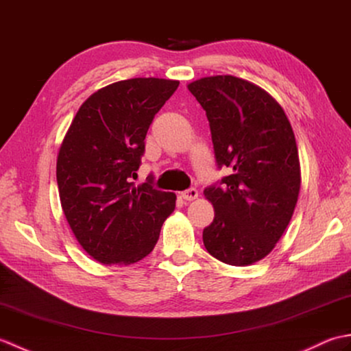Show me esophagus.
Returning a JSON list of instances; mask_svg holds the SVG:
<instances>
[{"mask_svg":"<svg viewBox=\"0 0 351 351\" xmlns=\"http://www.w3.org/2000/svg\"><path fill=\"white\" fill-rule=\"evenodd\" d=\"M197 196H199V191L196 189H189V190L181 193V197L184 200H195V199H197Z\"/></svg>","mask_w":351,"mask_h":351,"instance_id":"34e87169","label":"esophagus"}]
</instances>
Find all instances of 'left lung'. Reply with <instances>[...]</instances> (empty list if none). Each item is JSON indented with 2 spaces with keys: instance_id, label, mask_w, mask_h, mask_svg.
Segmentation results:
<instances>
[{
  "instance_id": "obj_1",
  "label": "left lung",
  "mask_w": 351,
  "mask_h": 351,
  "mask_svg": "<svg viewBox=\"0 0 351 351\" xmlns=\"http://www.w3.org/2000/svg\"><path fill=\"white\" fill-rule=\"evenodd\" d=\"M187 87L206 111L217 167L230 173L204 191L215 211L205 247L229 265L258 263L285 232L299 197L293 128L273 96L245 80L215 75Z\"/></svg>"
}]
</instances>
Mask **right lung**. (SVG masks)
<instances>
[{"mask_svg":"<svg viewBox=\"0 0 351 351\" xmlns=\"http://www.w3.org/2000/svg\"><path fill=\"white\" fill-rule=\"evenodd\" d=\"M180 86L162 78H131L84 101L57 156L60 202L73 235L93 259L130 265L147 256L175 193L136 185L145 137L155 114Z\"/></svg>","mask_w":351,"mask_h":351,"instance_id":"1","label":"right lung"}]
</instances>
